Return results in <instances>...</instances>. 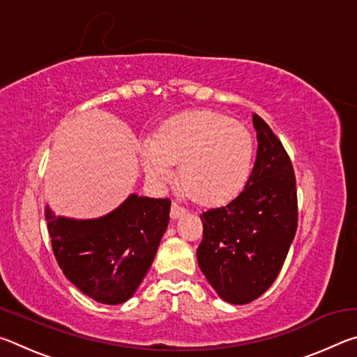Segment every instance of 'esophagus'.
<instances>
[{"instance_id": "esophagus-1", "label": "esophagus", "mask_w": 357, "mask_h": 357, "mask_svg": "<svg viewBox=\"0 0 357 357\" xmlns=\"http://www.w3.org/2000/svg\"><path fill=\"white\" fill-rule=\"evenodd\" d=\"M185 213H187V209L181 206V204H178V203H173L172 204V213H170L172 219H178V217L184 215Z\"/></svg>"}]
</instances>
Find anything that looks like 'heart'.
I'll list each match as a JSON object with an SVG mask.
<instances>
[{"mask_svg":"<svg viewBox=\"0 0 357 357\" xmlns=\"http://www.w3.org/2000/svg\"><path fill=\"white\" fill-rule=\"evenodd\" d=\"M253 140L244 126L214 112H187L168 119L153 143L142 146L146 176L157 184L179 181L200 202L220 203L243 189L252 172Z\"/></svg>","mask_w":357,"mask_h":357,"instance_id":"heart-1","label":"heart"}]
</instances>
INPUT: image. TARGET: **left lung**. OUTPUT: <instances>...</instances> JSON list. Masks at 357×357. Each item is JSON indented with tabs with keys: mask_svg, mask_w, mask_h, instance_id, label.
<instances>
[{
	"mask_svg": "<svg viewBox=\"0 0 357 357\" xmlns=\"http://www.w3.org/2000/svg\"><path fill=\"white\" fill-rule=\"evenodd\" d=\"M258 151L243 192L203 213L198 266L229 304H249L273 285L298 228V195L289 155L264 121L253 114Z\"/></svg>",
	"mask_w": 357,
	"mask_h": 357,
	"instance_id": "1",
	"label": "left lung"
}]
</instances>
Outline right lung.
Instances as JSON below:
<instances>
[{"label": "right lung", "instance_id": "obj_1", "mask_svg": "<svg viewBox=\"0 0 357 357\" xmlns=\"http://www.w3.org/2000/svg\"><path fill=\"white\" fill-rule=\"evenodd\" d=\"M170 198L135 193L110 214L75 220L45 208L55 258L74 285L102 304L130 299L154 261L170 220Z\"/></svg>", "mask_w": 357, "mask_h": 357}]
</instances>
